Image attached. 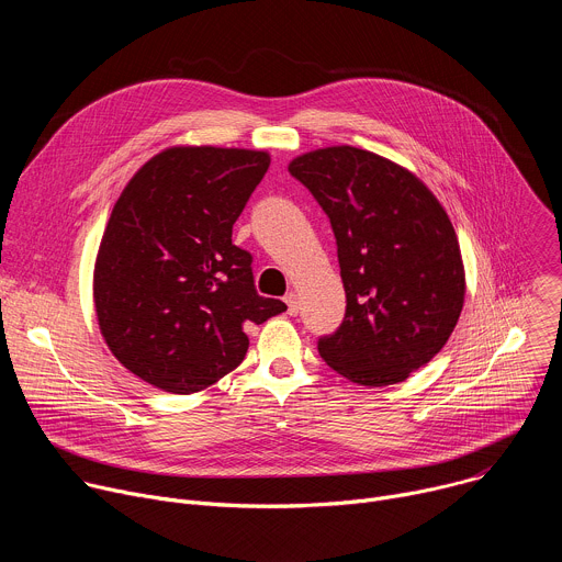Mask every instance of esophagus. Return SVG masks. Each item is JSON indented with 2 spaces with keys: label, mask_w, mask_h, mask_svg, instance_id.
<instances>
[{
  "label": "esophagus",
  "mask_w": 562,
  "mask_h": 562,
  "mask_svg": "<svg viewBox=\"0 0 562 562\" xmlns=\"http://www.w3.org/2000/svg\"><path fill=\"white\" fill-rule=\"evenodd\" d=\"M284 302H286V311H289V315H297V311H300V297H297V293H289L286 297H284Z\"/></svg>",
  "instance_id": "obj_1"
}]
</instances>
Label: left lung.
<instances>
[{
	"instance_id": "left-lung-1",
	"label": "left lung",
	"mask_w": 562,
	"mask_h": 562,
	"mask_svg": "<svg viewBox=\"0 0 562 562\" xmlns=\"http://www.w3.org/2000/svg\"><path fill=\"white\" fill-rule=\"evenodd\" d=\"M289 171L331 220L347 313L317 342L364 386L403 382L449 340L464 304L453 224L431 189L393 159L349 144L293 157Z\"/></svg>"
}]
</instances>
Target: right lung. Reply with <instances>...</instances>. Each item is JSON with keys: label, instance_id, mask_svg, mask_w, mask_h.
Segmentation results:
<instances>
[{"label": "right lung", "instance_id": "right-lung-1", "mask_svg": "<svg viewBox=\"0 0 562 562\" xmlns=\"http://www.w3.org/2000/svg\"><path fill=\"white\" fill-rule=\"evenodd\" d=\"M271 165L269 150L178 144L120 193L93 269L100 334L137 378L195 393L231 373L247 329L286 311L256 293L233 224Z\"/></svg>", "mask_w": 562, "mask_h": 562}]
</instances>
